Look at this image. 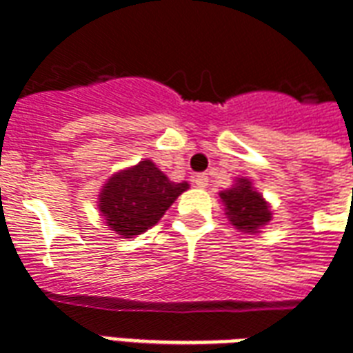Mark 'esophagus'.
I'll list each match as a JSON object with an SVG mask.
<instances>
[{
  "label": "esophagus",
  "instance_id": "obj_1",
  "mask_svg": "<svg viewBox=\"0 0 353 353\" xmlns=\"http://www.w3.org/2000/svg\"><path fill=\"white\" fill-rule=\"evenodd\" d=\"M194 185L198 188H205L207 185H209V177H207V174H198V176H194Z\"/></svg>",
  "mask_w": 353,
  "mask_h": 353
}]
</instances>
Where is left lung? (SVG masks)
<instances>
[{
    "label": "left lung",
    "mask_w": 353,
    "mask_h": 353,
    "mask_svg": "<svg viewBox=\"0 0 353 353\" xmlns=\"http://www.w3.org/2000/svg\"><path fill=\"white\" fill-rule=\"evenodd\" d=\"M220 200L231 224L244 233H259L261 228L272 220L270 205L250 179L239 177L233 187L220 192Z\"/></svg>",
    "instance_id": "obj_1"
}]
</instances>
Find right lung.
Instances as JSON below:
<instances>
[{"mask_svg":"<svg viewBox=\"0 0 353 353\" xmlns=\"http://www.w3.org/2000/svg\"><path fill=\"white\" fill-rule=\"evenodd\" d=\"M187 188V181H170L153 161L144 159L109 177L99 192L98 207L105 224L117 235L131 239L157 224Z\"/></svg>","mask_w":353,"mask_h":353,"instance_id":"right-lung-1","label":"right lung"}]
</instances>
